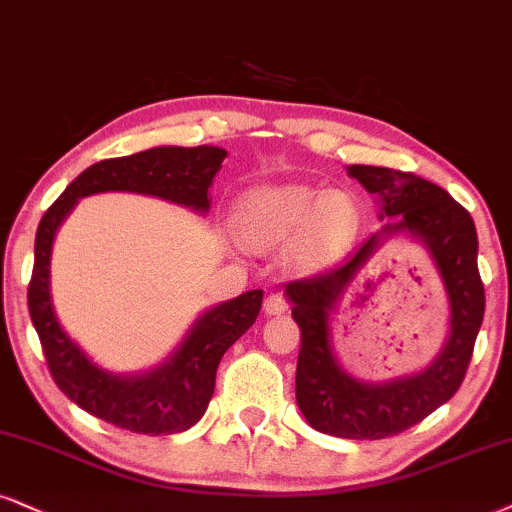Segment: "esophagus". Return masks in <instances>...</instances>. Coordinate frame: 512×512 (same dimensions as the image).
Segmentation results:
<instances>
[{
  "label": "esophagus",
  "mask_w": 512,
  "mask_h": 512,
  "mask_svg": "<svg viewBox=\"0 0 512 512\" xmlns=\"http://www.w3.org/2000/svg\"><path fill=\"white\" fill-rule=\"evenodd\" d=\"M263 311H266V315H282L287 311V301L280 294H270L266 304H263Z\"/></svg>",
  "instance_id": "esophagus-1"
}]
</instances>
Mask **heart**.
I'll return each instance as SVG.
<instances>
[{
    "instance_id": "1",
    "label": "heart",
    "mask_w": 512,
    "mask_h": 512,
    "mask_svg": "<svg viewBox=\"0 0 512 512\" xmlns=\"http://www.w3.org/2000/svg\"><path fill=\"white\" fill-rule=\"evenodd\" d=\"M235 230L239 242L258 254L289 244V263L308 273L351 249L361 230V206L344 189L273 182L246 189L237 199Z\"/></svg>"
}]
</instances>
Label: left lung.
Segmentation results:
<instances>
[{
	"instance_id": "1",
	"label": "left lung",
	"mask_w": 512,
	"mask_h": 512,
	"mask_svg": "<svg viewBox=\"0 0 512 512\" xmlns=\"http://www.w3.org/2000/svg\"><path fill=\"white\" fill-rule=\"evenodd\" d=\"M346 173L375 194L377 218L387 223L339 266L285 285L301 330L296 403L313 430L342 439H384L425 420L463 382L484 318L477 230L470 213L430 180L377 166H349ZM396 234L415 238L431 254L450 299V334L425 371L389 383L358 381L333 353L331 313L376 249Z\"/></svg>"
}]
</instances>
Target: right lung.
<instances>
[{"mask_svg": "<svg viewBox=\"0 0 512 512\" xmlns=\"http://www.w3.org/2000/svg\"><path fill=\"white\" fill-rule=\"evenodd\" d=\"M220 147H154L140 154L106 159L90 166L47 208L35 235V266L28 287V311L40 334L54 382L94 418L137 434H178L197 425L216 387L223 353L256 323L261 289L208 308L194 320L166 361L156 368L116 375L104 370L68 337L52 304V246L63 220L78 199L99 192H137L159 197L197 213H208V189L225 161Z\"/></svg>", "mask_w": 512, "mask_h": 512, "instance_id": "obj_1", "label": "right lung"}]
</instances>
